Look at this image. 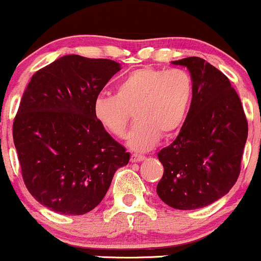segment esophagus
I'll return each mask as SVG.
<instances>
[{
    "instance_id": "34e87169",
    "label": "esophagus",
    "mask_w": 261,
    "mask_h": 261,
    "mask_svg": "<svg viewBox=\"0 0 261 261\" xmlns=\"http://www.w3.org/2000/svg\"><path fill=\"white\" fill-rule=\"evenodd\" d=\"M145 155L142 154H137V153H133L131 154V162H141L145 160Z\"/></svg>"
}]
</instances>
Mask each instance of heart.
Returning a JSON list of instances; mask_svg holds the SVG:
<instances>
[{
	"label": "heart",
	"instance_id": "b5f03b06",
	"mask_svg": "<svg viewBox=\"0 0 261 261\" xmlns=\"http://www.w3.org/2000/svg\"><path fill=\"white\" fill-rule=\"evenodd\" d=\"M193 80L184 70L143 67L125 76L116 86V94H100L93 104L95 118L108 133L122 139L133 119L137 124L127 143L146 151L157 143L161 134H173L180 127L193 99Z\"/></svg>",
	"mask_w": 261,
	"mask_h": 261
}]
</instances>
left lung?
<instances>
[{"mask_svg": "<svg viewBox=\"0 0 261 261\" xmlns=\"http://www.w3.org/2000/svg\"><path fill=\"white\" fill-rule=\"evenodd\" d=\"M173 64L190 71L193 99L180 133L158 152L164 172L157 194L173 208H201L226 195L236 184L248 121L241 98L226 74L196 56Z\"/></svg>", "mask_w": 261, "mask_h": 261, "instance_id": "left-lung-1", "label": "left lung"}]
</instances>
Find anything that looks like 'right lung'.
<instances>
[{"label": "right lung", "mask_w": 261, "mask_h": 261, "mask_svg": "<svg viewBox=\"0 0 261 261\" xmlns=\"http://www.w3.org/2000/svg\"><path fill=\"white\" fill-rule=\"evenodd\" d=\"M120 65L66 55L27 86L13 121L23 181L37 201L61 215H85L103 200L130 153L95 118L93 104Z\"/></svg>", "instance_id": "obj_1"}]
</instances>
